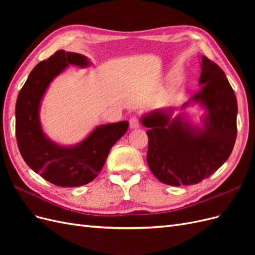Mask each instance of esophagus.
<instances>
[{
    "label": "esophagus",
    "instance_id": "esophagus-1",
    "mask_svg": "<svg viewBox=\"0 0 255 255\" xmlns=\"http://www.w3.org/2000/svg\"><path fill=\"white\" fill-rule=\"evenodd\" d=\"M139 119H138L136 116H133L132 118L129 119V128H139Z\"/></svg>",
    "mask_w": 255,
    "mask_h": 255
}]
</instances>
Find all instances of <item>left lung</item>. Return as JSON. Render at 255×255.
<instances>
[{
	"label": "left lung",
	"instance_id": "obj_1",
	"mask_svg": "<svg viewBox=\"0 0 255 255\" xmlns=\"http://www.w3.org/2000/svg\"><path fill=\"white\" fill-rule=\"evenodd\" d=\"M201 89L190 102L206 110L203 127L183 116L171 120L172 111L157 110L144 115L141 123L149 138L146 161L152 173L172 186L192 185L213 174L233 151L237 135V100L222 69L202 56Z\"/></svg>",
	"mask_w": 255,
	"mask_h": 255
}]
</instances>
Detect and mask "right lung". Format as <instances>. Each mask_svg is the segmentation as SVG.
<instances>
[{
	"label": "right lung",
	"mask_w": 255,
	"mask_h": 255,
	"mask_svg": "<svg viewBox=\"0 0 255 255\" xmlns=\"http://www.w3.org/2000/svg\"><path fill=\"white\" fill-rule=\"evenodd\" d=\"M89 64L86 56L59 50L33 69L17 99L16 137L21 155L32 170L60 187H78L94 181L112 146L128 128V121L99 126L72 146L59 145L42 132L39 109L50 83L69 65L83 68Z\"/></svg>",
	"instance_id": "right-lung-1"
}]
</instances>
